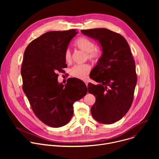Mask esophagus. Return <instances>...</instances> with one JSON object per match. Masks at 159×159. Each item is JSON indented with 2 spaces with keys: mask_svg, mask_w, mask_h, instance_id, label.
<instances>
[{
  "mask_svg": "<svg viewBox=\"0 0 159 159\" xmlns=\"http://www.w3.org/2000/svg\"><path fill=\"white\" fill-rule=\"evenodd\" d=\"M84 82H85V84L86 86H87V85H88V81H87V80H85V81H84Z\"/></svg>",
  "mask_w": 159,
  "mask_h": 159,
  "instance_id": "esophagus-1",
  "label": "esophagus"
}]
</instances>
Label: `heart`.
Segmentation results:
<instances>
[{"mask_svg": "<svg viewBox=\"0 0 159 159\" xmlns=\"http://www.w3.org/2000/svg\"><path fill=\"white\" fill-rule=\"evenodd\" d=\"M75 45L86 52L87 57L93 61H97L101 57L102 52L100 48L96 47L95 43L90 39L81 36L75 42ZM65 60L69 63L72 61V54L69 49H66L64 53ZM90 71V66L87 63L75 65L70 69V74L77 79H85Z\"/></svg>", "mask_w": 159, "mask_h": 159, "instance_id": "heart-1", "label": "heart"}]
</instances>
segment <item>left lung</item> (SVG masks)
<instances>
[{
    "label": "left lung",
    "mask_w": 159,
    "mask_h": 159,
    "mask_svg": "<svg viewBox=\"0 0 159 159\" xmlns=\"http://www.w3.org/2000/svg\"><path fill=\"white\" fill-rule=\"evenodd\" d=\"M100 43L102 54L90 78L99 83L88 84V92L96 97L91 107L98 122L112 124L121 120L129 109L137 82L135 63L129 44L120 34L105 28L81 30Z\"/></svg>",
    "instance_id": "1"
}]
</instances>
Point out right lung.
<instances>
[{"label":"right lung","mask_w":159,"mask_h":159,"mask_svg":"<svg viewBox=\"0 0 159 159\" xmlns=\"http://www.w3.org/2000/svg\"><path fill=\"white\" fill-rule=\"evenodd\" d=\"M76 31L47 32L33 40L24 53L20 70L22 89L37 118L53 128L70 121L73 104L87 92L84 82L78 79H70L65 87L58 83L57 72L67 66L65 51Z\"/></svg>","instance_id":"right-lung-1"}]
</instances>
